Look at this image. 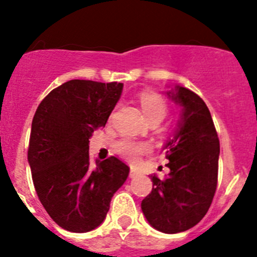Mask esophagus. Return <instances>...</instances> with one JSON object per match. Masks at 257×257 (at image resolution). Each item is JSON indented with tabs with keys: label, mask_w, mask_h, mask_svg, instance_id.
I'll return each mask as SVG.
<instances>
[{
	"label": "esophagus",
	"mask_w": 257,
	"mask_h": 257,
	"mask_svg": "<svg viewBox=\"0 0 257 257\" xmlns=\"http://www.w3.org/2000/svg\"><path fill=\"white\" fill-rule=\"evenodd\" d=\"M138 174H139V171H138V170H136V169H134V167H131V170H130V178H135V176Z\"/></svg>",
	"instance_id": "esophagus-1"
}]
</instances>
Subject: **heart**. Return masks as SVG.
I'll return each instance as SVG.
<instances>
[{
    "mask_svg": "<svg viewBox=\"0 0 257 257\" xmlns=\"http://www.w3.org/2000/svg\"><path fill=\"white\" fill-rule=\"evenodd\" d=\"M140 105L143 112L149 121L152 119H162L167 113V104L161 95L153 91H143L139 96ZM115 151L122 158L128 162H138L139 157L148 153L151 147L147 143L135 142L131 139H121L115 144Z\"/></svg>",
    "mask_w": 257,
    "mask_h": 257,
    "instance_id": "b5f03b06",
    "label": "heart"
}]
</instances>
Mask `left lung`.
Masks as SVG:
<instances>
[{
    "label": "left lung",
    "instance_id": "obj_1",
    "mask_svg": "<svg viewBox=\"0 0 257 257\" xmlns=\"http://www.w3.org/2000/svg\"><path fill=\"white\" fill-rule=\"evenodd\" d=\"M169 95L183 106L178 133L166 144L170 174L162 180L152 175L153 188L142 210L153 228L174 234L193 228L207 213L217 187L220 143L198 95L181 86Z\"/></svg>",
    "mask_w": 257,
    "mask_h": 257
}]
</instances>
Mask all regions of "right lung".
<instances>
[{
  "instance_id": "add662e5",
  "label": "right lung",
  "mask_w": 257,
  "mask_h": 257,
  "mask_svg": "<svg viewBox=\"0 0 257 257\" xmlns=\"http://www.w3.org/2000/svg\"><path fill=\"white\" fill-rule=\"evenodd\" d=\"M122 83L72 79L41 101L32 121L28 162L38 199L65 230L85 233L105 219L130 167L112 156L91 166L88 139L121 96Z\"/></svg>"
}]
</instances>
